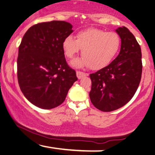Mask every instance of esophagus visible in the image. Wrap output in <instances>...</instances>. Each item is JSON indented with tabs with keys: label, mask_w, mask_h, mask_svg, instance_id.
I'll return each instance as SVG.
<instances>
[{
	"label": "esophagus",
	"mask_w": 155,
	"mask_h": 155,
	"mask_svg": "<svg viewBox=\"0 0 155 155\" xmlns=\"http://www.w3.org/2000/svg\"><path fill=\"white\" fill-rule=\"evenodd\" d=\"M76 76H77L78 79H81V78L84 77V76H88V74H87V73H84L82 71H76Z\"/></svg>",
	"instance_id": "obj_1"
}]
</instances>
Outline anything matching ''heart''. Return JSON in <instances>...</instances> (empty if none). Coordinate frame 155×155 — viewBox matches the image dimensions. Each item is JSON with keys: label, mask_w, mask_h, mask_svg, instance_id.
<instances>
[{"label": "heart", "mask_w": 155, "mask_h": 155, "mask_svg": "<svg viewBox=\"0 0 155 155\" xmlns=\"http://www.w3.org/2000/svg\"><path fill=\"white\" fill-rule=\"evenodd\" d=\"M121 45L120 37L114 32H106L97 28L79 31L76 39L68 35L64 38L63 49L68 58H74L81 50L83 58L73 61L75 67L89 66L98 70L107 66L115 58Z\"/></svg>", "instance_id": "b5f03b06"}]
</instances>
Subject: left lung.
<instances>
[{
    "label": "left lung",
    "mask_w": 155,
    "mask_h": 155,
    "mask_svg": "<svg viewBox=\"0 0 155 155\" xmlns=\"http://www.w3.org/2000/svg\"><path fill=\"white\" fill-rule=\"evenodd\" d=\"M121 38L120 54L109 65L90 75V97L95 108L108 112L118 109L132 99L141 79V49L126 27L116 30Z\"/></svg>",
    "instance_id": "1"
}]
</instances>
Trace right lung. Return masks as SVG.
<instances>
[{"label":"right lung","instance_id":"right-lung-1","mask_svg":"<svg viewBox=\"0 0 155 155\" xmlns=\"http://www.w3.org/2000/svg\"><path fill=\"white\" fill-rule=\"evenodd\" d=\"M73 32L65 21L34 25L27 31L19 47L17 79L23 95L31 104L44 109L60 106L77 80L69 67L63 41Z\"/></svg>","mask_w":155,"mask_h":155}]
</instances>
